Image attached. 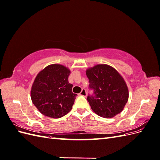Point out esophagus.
I'll use <instances>...</instances> for the list:
<instances>
[{
	"label": "esophagus",
	"instance_id": "34e87169",
	"mask_svg": "<svg viewBox=\"0 0 160 160\" xmlns=\"http://www.w3.org/2000/svg\"><path fill=\"white\" fill-rule=\"evenodd\" d=\"M79 95L81 96H83V97H86L87 96V93H86V91L85 89H83L81 90V93H79Z\"/></svg>",
	"mask_w": 160,
	"mask_h": 160
}]
</instances>
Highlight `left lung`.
I'll return each instance as SVG.
<instances>
[{"instance_id":"8db88e82","label":"left lung","mask_w":160,"mask_h":160,"mask_svg":"<svg viewBox=\"0 0 160 160\" xmlns=\"http://www.w3.org/2000/svg\"><path fill=\"white\" fill-rule=\"evenodd\" d=\"M89 88L94 95L88 96L91 109L100 117L111 118L123 111L129 98L126 83L119 72L106 64L96 65L86 70Z\"/></svg>"}]
</instances>
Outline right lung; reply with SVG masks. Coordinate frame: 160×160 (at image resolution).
<instances>
[{"label": "right lung", "instance_id": "right-lung-1", "mask_svg": "<svg viewBox=\"0 0 160 160\" xmlns=\"http://www.w3.org/2000/svg\"><path fill=\"white\" fill-rule=\"evenodd\" d=\"M71 71L60 64L47 66L37 74L31 87L32 102L40 112L51 118L68 113L77 94L72 92L68 81Z\"/></svg>", "mask_w": 160, "mask_h": 160}]
</instances>
